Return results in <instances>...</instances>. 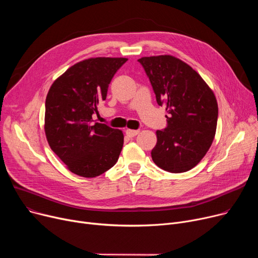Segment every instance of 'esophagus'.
<instances>
[{"mask_svg":"<svg viewBox=\"0 0 258 258\" xmlns=\"http://www.w3.org/2000/svg\"><path fill=\"white\" fill-rule=\"evenodd\" d=\"M139 130H126L125 131V134H126V136L127 137H130V138H133V137H135V136H137V135L139 134Z\"/></svg>","mask_w":258,"mask_h":258,"instance_id":"1","label":"esophagus"}]
</instances>
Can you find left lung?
<instances>
[{
    "mask_svg": "<svg viewBox=\"0 0 258 258\" xmlns=\"http://www.w3.org/2000/svg\"><path fill=\"white\" fill-rule=\"evenodd\" d=\"M138 61L158 104L167 113V127L156 132L152 159L168 172L190 170L204 158L215 136L219 107L214 93L190 66L172 55L145 56Z\"/></svg>",
    "mask_w": 258,
    "mask_h": 258,
    "instance_id": "obj_1",
    "label": "left lung"
}]
</instances>
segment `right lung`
<instances>
[{"instance_id":"1","label":"right lung","mask_w":258,"mask_h":258,"mask_svg":"<svg viewBox=\"0 0 258 258\" xmlns=\"http://www.w3.org/2000/svg\"><path fill=\"white\" fill-rule=\"evenodd\" d=\"M127 58L92 57L70 67L52 84L46 98L45 134L51 150L68 169L95 178L113 167L123 133L94 122L115 73Z\"/></svg>"}]
</instances>
